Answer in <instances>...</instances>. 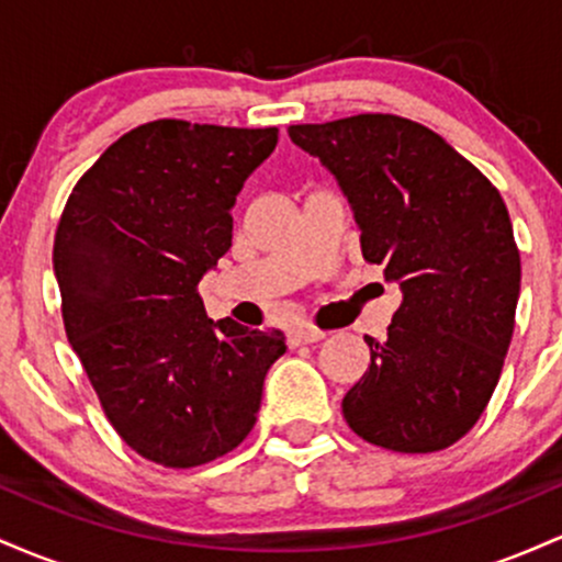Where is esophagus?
I'll list each match as a JSON object with an SVG mask.
<instances>
[{
	"mask_svg": "<svg viewBox=\"0 0 562 562\" xmlns=\"http://www.w3.org/2000/svg\"><path fill=\"white\" fill-rule=\"evenodd\" d=\"M325 330L312 325H301L295 330H290V346H301V344H317V340L325 338Z\"/></svg>",
	"mask_w": 562,
	"mask_h": 562,
	"instance_id": "1",
	"label": "esophagus"
}]
</instances>
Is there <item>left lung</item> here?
I'll use <instances>...</instances> for the list:
<instances>
[{
  "instance_id": "obj_1",
  "label": "left lung",
  "mask_w": 562,
  "mask_h": 562,
  "mask_svg": "<svg viewBox=\"0 0 562 562\" xmlns=\"http://www.w3.org/2000/svg\"><path fill=\"white\" fill-rule=\"evenodd\" d=\"M338 179L364 261L398 282L389 338L344 396L348 428L428 454L479 423L499 383L520 293V254L499 190L428 126L362 113L288 128Z\"/></svg>"
}]
</instances>
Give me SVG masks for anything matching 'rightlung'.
<instances>
[{"label":"right lung","instance_id":"obj_1","mask_svg":"<svg viewBox=\"0 0 562 562\" xmlns=\"http://www.w3.org/2000/svg\"><path fill=\"white\" fill-rule=\"evenodd\" d=\"M277 128L160 119L115 139L55 232L63 325L102 412L164 468H195L250 434L280 330L209 319L198 282L232 245V205Z\"/></svg>","mask_w":562,"mask_h":562}]
</instances>
